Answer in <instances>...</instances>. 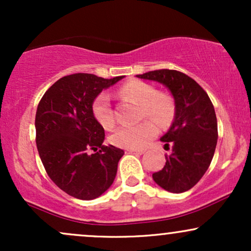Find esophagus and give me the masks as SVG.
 Returning <instances> with one entry per match:
<instances>
[{"label": "esophagus", "mask_w": 251, "mask_h": 251, "mask_svg": "<svg viewBox=\"0 0 251 251\" xmlns=\"http://www.w3.org/2000/svg\"><path fill=\"white\" fill-rule=\"evenodd\" d=\"M144 150H126V153H133V154H143Z\"/></svg>", "instance_id": "esophagus-1"}]
</instances>
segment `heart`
Returning <instances> with one entry per match:
<instances>
[{
  "label": "heart",
  "mask_w": 251,
  "mask_h": 251,
  "mask_svg": "<svg viewBox=\"0 0 251 251\" xmlns=\"http://www.w3.org/2000/svg\"><path fill=\"white\" fill-rule=\"evenodd\" d=\"M119 92L123 97L140 105V117L153 120L160 127H165L174 120L176 108L172 98L165 93H158L150 83L131 80L124 83ZM92 113L103 128L114 126L116 120L108 94L100 93L94 99ZM153 122L145 120L134 126H122L111 135V143L118 148L127 150L144 149L157 134V126Z\"/></svg>",
  "instance_id": "b5f03b06"
}]
</instances>
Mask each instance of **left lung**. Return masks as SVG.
<instances>
[{
	"label": "left lung",
	"instance_id": "1",
	"mask_svg": "<svg viewBox=\"0 0 251 251\" xmlns=\"http://www.w3.org/2000/svg\"><path fill=\"white\" fill-rule=\"evenodd\" d=\"M158 81L174 96L175 120L162 137L166 149V163L152 175L160 188L180 194L201 180L214 157L218 131L214 105L206 92L192 77L175 70H158L137 75Z\"/></svg>",
	"mask_w": 251,
	"mask_h": 251
}]
</instances>
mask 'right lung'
<instances>
[{
    "label": "right lung",
    "instance_id": "right-lung-1",
    "mask_svg": "<svg viewBox=\"0 0 251 251\" xmlns=\"http://www.w3.org/2000/svg\"><path fill=\"white\" fill-rule=\"evenodd\" d=\"M123 77L71 74L51 85L40 100L35 116L37 151L50 179L72 197L94 200L116 178L124 151L103 145L105 131L93 117L92 103L103 88Z\"/></svg>",
    "mask_w": 251,
    "mask_h": 251
}]
</instances>
